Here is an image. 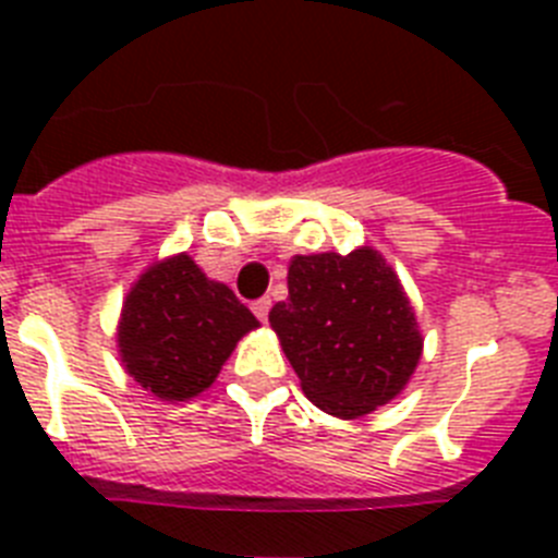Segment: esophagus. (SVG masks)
<instances>
[{
  "instance_id": "esophagus-1",
  "label": "esophagus",
  "mask_w": 558,
  "mask_h": 558,
  "mask_svg": "<svg viewBox=\"0 0 558 558\" xmlns=\"http://www.w3.org/2000/svg\"><path fill=\"white\" fill-rule=\"evenodd\" d=\"M251 310H254V315L259 318V322H268V313H270V299L265 295V299H256L254 304H251Z\"/></svg>"
}]
</instances>
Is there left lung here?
Here are the masks:
<instances>
[{"instance_id":"1","label":"left lung","mask_w":558,"mask_h":558,"mask_svg":"<svg viewBox=\"0 0 558 558\" xmlns=\"http://www.w3.org/2000/svg\"><path fill=\"white\" fill-rule=\"evenodd\" d=\"M288 290L268 322L310 402L357 418L405 388L422 335L397 274L377 251L295 256Z\"/></svg>"}]
</instances>
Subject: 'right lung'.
<instances>
[{
	"mask_svg": "<svg viewBox=\"0 0 558 558\" xmlns=\"http://www.w3.org/2000/svg\"><path fill=\"white\" fill-rule=\"evenodd\" d=\"M254 327V313L226 284L179 254L153 265L128 293L120 354L142 388L181 402L215 383L236 340Z\"/></svg>",
	"mask_w": 558,
	"mask_h": 558,
	"instance_id": "right-lung-1",
	"label": "right lung"
}]
</instances>
